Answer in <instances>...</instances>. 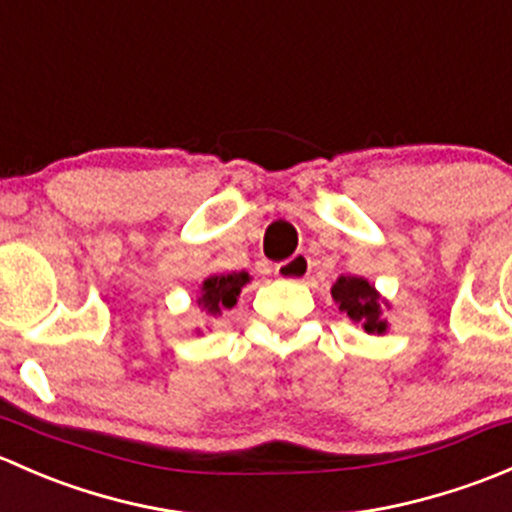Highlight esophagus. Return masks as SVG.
<instances>
[{"label": "esophagus", "mask_w": 512, "mask_h": 512, "mask_svg": "<svg viewBox=\"0 0 512 512\" xmlns=\"http://www.w3.org/2000/svg\"><path fill=\"white\" fill-rule=\"evenodd\" d=\"M275 272L280 280L302 282V280H307L309 272H312V262H309V257L304 255V252H297V255H292L289 260L280 262V265L275 267Z\"/></svg>", "instance_id": "1"}]
</instances>
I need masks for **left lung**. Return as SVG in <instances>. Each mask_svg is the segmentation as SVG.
<instances>
[{"label":"left lung","mask_w":512,"mask_h":512,"mask_svg":"<svg viewBox=\"0 0 512 512\" xmlns=\"http://www.w3.org/2000/svg\"><path fill=\"white\" fill-rule=\"evenodd\" d=\"M332 299L337 302L339 312L361 327L366 334H386L389 322L384 319V309H389V299L381 297V292L364 277L342 275L332 287Z\"/></svg>","instance_id":"left-lung-1"}]
</instances>
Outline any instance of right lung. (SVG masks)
I'll return each instance as SVG.
<instances>
[{"mask_svg":"<svg viewBox=\"0 0 512 512\" xmlns=\"http://www.w3.org/2000/svg\"><path fill=\"white\" fill-rule=\"evenodd\" d=\"M250 282L247 272H215L205 277L203 285L198 287V307L205 317H220L225 309H232L237 304L242 287ZM200 332V329H198Z\"/></svg>","mask_w":512,"mask_h":512,"instance_id":"add662e5","label":"right lung"}]
</instances>
